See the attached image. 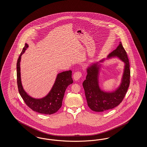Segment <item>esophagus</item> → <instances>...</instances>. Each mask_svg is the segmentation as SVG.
<instances>
[{
    "instance_id": "esophagus-1",
    "label": "esophagus",
    "mask_w": 147,
    "mask_h": 147,
    "mask_svg": "<svg viewBox=\"0 0 147 147\" xmlns=\"http://www.w3.org/2000/svg\"><path fill=\"white\" fill-rule=\"evenodd\" d=\"M82 76V73L81 71H76V73L74 74L73 78L75 80H79Z\"/></svg>"
}]
</instances>
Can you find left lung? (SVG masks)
Masks as SVG:
<instances>
[{
  "mask_svg": "<svg viewBox=\"0 0 147 147\" xmlns=\"http://www.w3.org/2000/svg\"><path fill=\"white\" fill-rule=\"evenodd\" d=\"M111 57H117L125 63L122 82L117 89L109 93L105 92L100 88L98 82L99 68L97 65L98 63L87 68V75L82 84L88 106L94 111H107L117 107L123 101L129 87L130 78L129 59L121 42L108 56V58Z\"/></svg>",
  "mask_w": 147,
  "mask_h": 147,
  "instance_id": "left-lung-1",
  "label": "left lung"
}]
</instances>
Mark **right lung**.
Masks as SVG:
<instances>
[{
    "mask_svg": "<svg viewBox=\"0 0 147 147\" xmlns=\"http://www.w3.org/2000/svg\"><path fill=\"white\" fill-rule=\"evenodd\" d=\"M28 45L25 44L20 54L17 63V76L18 90L27 106L32 110L44 114H52L56 113L62 106V100L67 87L73 82L71 71L59 73L55 83L49 93L44 98L36 99L29 96L22 87L20 78V62L22 54L25 52Z\"/></svg>",
    "mask_w": 147,
    "mask_h": 147,
    "instance_id": "1",
    "label": "right lung"
}]
</instances>
